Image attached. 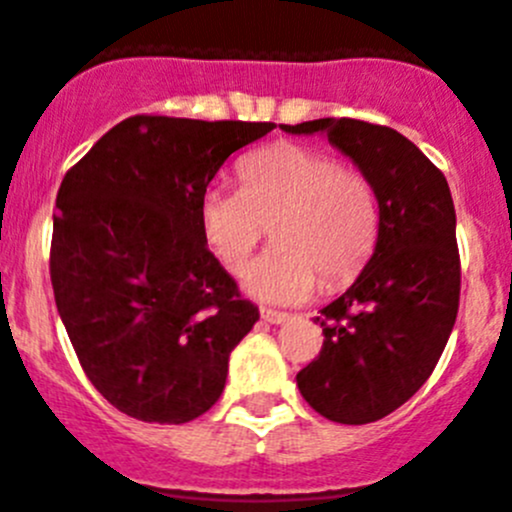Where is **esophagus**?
<instances>
[{
	"mask_svg": "<svg viewBox=\"0 0 512 512\" xmlns=\"http://www.w3.org/2000/svg\"><path fill=\"white\" fill-rule=\"evenodd\" d=\"M260 317H262V320H265V322H270V325H282V322L290 320V315H287V312L270 310V307H262Z\"/></svg>",
	"mask_w": 512,
	"mask_h": 512,
	"instance_id": "esophagus-1",
	"label": "esophagus"
}]
</instances>
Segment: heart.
<instances>
[{
    "mask_svg": "<svg viewBox=\"0 0 512 512\" xmlns=\"http://www.w3.org/2000/svg\"><path fill=\"white\" fill-rule=\"evenodd\" d=\"M240 190L212 187L200 200L207 247L230 275L242 277L252 252L275 230V250L247 275V290L267 302L307 300L320 285H347L375 252L377 192L365 172L337 165L327 152L275 142L237 167Z\"/></svg>",
    "mask_w": 512,
    "mask_h": 512,
    "instance_id": "1",
    "label": "heart"
}]
</instances>
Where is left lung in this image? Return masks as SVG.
<instances>
[{"instance_id": "obj_1", "label": "left lung", "mask_w": 512, "mask_h": 512, "mask_svg": "<svg viewBox=\"0 0 512 512\" xmlns=\"http://www.w3.org/2000/svg\"><path fill=\"white\" fill-rule=\"evenodd\" d=\"M322 132L377 192L380 232L365 270L322 307V350L297 372L312 410L365 425L408 403L438 365L460 305L455 207L443 172L400 132L362 119L282 124Z\"/></svg>"}]
</instances>
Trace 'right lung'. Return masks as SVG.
Segmentation results:
<instances>
[{"mask_svg":"<svg viewBox=\"0 0 512 512\" xmlns=\"http://www.w3.org/2000/svg\"><path fill=\"white\" fill-rule=\"evenodd\" d=\"M272 127L135 114L64 175L54 302L84 375L119 413L182 425L220 400L260 312L207 247L200 200L222 162Z\"/></svg>","mask_w":512,"mask_h":512,"instance_id":"obj_1","label":"right lung"}]
</instances>
